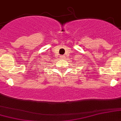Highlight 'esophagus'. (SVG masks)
Segmentation results:
<instances>
[{
    "instance_id": "esophagus-1",
    "label": "esophagus",
    "mask_w": 121,
    "mask_h": 121,
    "mask_svg": "<svg viewBox=\"0 0 121 121\" xmlns=\"http://www.w3.org/2000/svg\"><path fill=\"white\" fill-rule=\"evenodd\" d=\"M60 57L61 59H64V56H60Z\"/></svg>"
}]
</instances>
